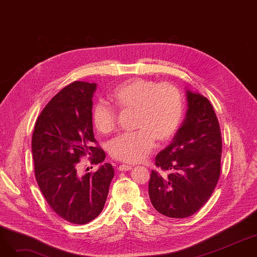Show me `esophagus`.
I'll return each mask as SVG.
<instances>
[{
  "mask_svg": "<svg viewBox=\"0 0 257 257\" xmlns=\"http://www.w3.org/2000/svg\"><path fill=\"white\" fill-rule=\"evenodd\" d=\"M132 169L131 166H128V165H120L118 166L117 170L120 171V172H126V171H130Z\"/></svg>",
  "mask_w": 257,
  "mask_h": 257,
  "instance_id": "esophagus-1",
  "label": "esophagus"
}]
</instances>
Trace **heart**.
Instances as JSON below:
<instances>
[{
	"instance_id": "heart-1",
	"label": "heart",
	"mask_w": 257,
	"mask_h": 257,
	"mask_svg": "<svg viewBox=\"0 0 257 257\" xmlns=\"http://www.w3.org/2000/svg\"><path fill=\"white\" fill-rule=\"evenodd\" d=\"M114 106L120 110H133L136 132L119 134L108 144V152L116 160L137 164L152 151L154 140L166 143L173 139L182 120L183 102L176 86L154 80L133 78L117 85L111 92ZM94 128L108 134L116 126L113 107L103 101L91 109Z\"/></svg>"
}]
</instances>
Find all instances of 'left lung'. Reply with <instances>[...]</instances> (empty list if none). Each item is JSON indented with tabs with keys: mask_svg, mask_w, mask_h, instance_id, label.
Segmentation results:
<instances>
[{
	"mask_svg": "<svg viewBox=\"0 0 257 257\" xmlns=\"http://www.w3.org/2000/svg\"><path fill=\"white\" fill-rule=\"evenodd\" d=\"M188 109L173 142L155 157L149 196L153 207L169 218L191 217L203 206L220 178L222 136L209 100L186 90Z\"/></svg>",
	"mask_w": 257,
	"mask_h": 257,
	"instance_id": "obj_1",
	"label": "left lung"
}]
</instances>
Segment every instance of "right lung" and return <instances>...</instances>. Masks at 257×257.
<instances>
[{
	"instance_id": "right-lung-1",
	"label": "right lung",
	"mask_w": 257,
	"mask_h": 257,
	"mask_svg": "<svg viewBox=\"0 0 257 257\" xmlns=\"http://www.w3.org/2000/svg\"><path fill=\"white\" fill-rule=\"evenodd\" d=\"M96 84L75 81L62 88L38 115L32 134V155L37 184L47 203L63 220L82 225L103 210L114 176L110 164L78 174L80 158L91 165L106 155L93 137L91 108Z\"/></svg>"
}]
</instances>
